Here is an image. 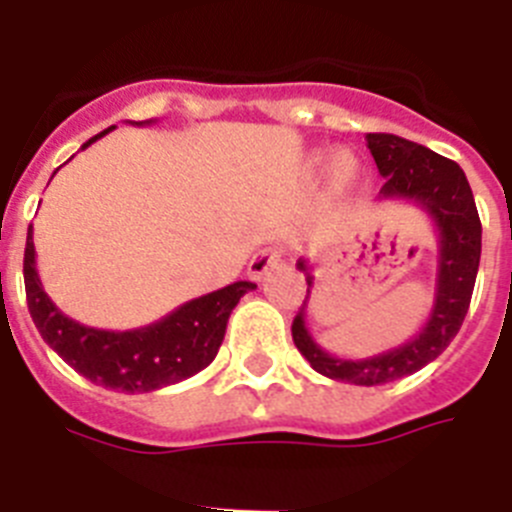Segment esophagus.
Listing matches in <instances>:
<instances>
[{
    "label": "esophagus",
    "mask_w": 512,
    "mask_h": 512,
    "mask_svg": "<svg viewBox=\"0 0 512 512\" xmlns=\"http://www.w3.org/2000/svg\"><path fill=\"white\" fill-rule=\"evenodd\" d=\"M284 259V248L282 246H269V248H261L256 256H253L251 261H248V277L253 279V282H261V279L269 274L274 266L279 264V261Z\"/></svg>",
    "instance_id": "1"
}]
</instances>
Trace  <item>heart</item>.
Instances as JSON below:
<instances>
[{
    "mask_svg": "<svg viewBox=\"0 0 512 512\" xmlns=\"http://www.w3.org/2000/svg\"><path fill=\"white\" fill-rule=\"evenodd\" d=\"M359 161H356L354 153L348 151H336L328 158V187L330 192L343 197L359 182Z\"/></svg>",
    "mask_w": 512,
    "mask_h": 512,
    "instance_id": "b5f03b06",
    "label": "heart"
}]
</instances>
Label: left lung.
I'll return each instance as SVG.
<instances>
[{
    "mask_svg": "<svg viewBox=\"0 0 512 512\" xmlns=\"http://www.w3.org/2000/svg\"><path fill=\"white\" fill-rule=\"evenodd\" d=\"M366 146L377 161L379 174L384 176L379 200L413 202L431 217L438 233L436 292H433L428 320L402 346L366 359H338L320 348L305 325V310L315 277L310 264L300 259L297 269L305 271L307 297L292 323V338L297 351L323 377L374 387L415 374L425 364L438 359L454 341L472 302L479 253H482V223H479L472 187L456 161L390 133H366Z\"/></svg>",
    "mask_w": 512,
    "mask_h": 512,
    "instance_id": "8db88e82",
    "label": "left lung"
}]
</instances>
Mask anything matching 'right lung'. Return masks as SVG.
<instances>
[{"label":"right lung","instance_id":"1","mask_svg":"<svg viewBox=\"0 0 512 512\" xmlns=\"http://www.w3.org/2000/svg\"><path fill=\"white\" fill-rule=\"evenodd\" d=\"M148 122L153 120L135 122V125H148ZM110 130L107 128L89 138L81 151ZM22 274H25L27 310L43 341L66 364L74 366L81 377L125 395L161 390L210 366L225 338L230 312L246 292L256 289L253 282H235L210 295L184 302L166 318L143 328L99 330L66 318L53 305L51 297L45 295L35 266L33 225L27 228Z\"/></svg>","mask_w":512,"mask_h":512}]
</instances>
